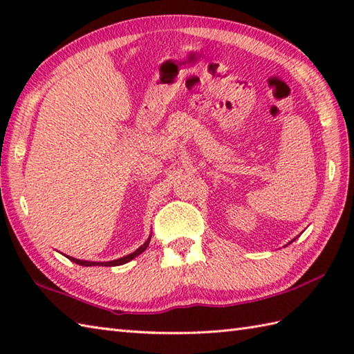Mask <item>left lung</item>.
<instances>
[{"label": "left lung", "instance_id": "left-lung-1", "mask_svg": "<svg viewBox=\"0 0 354 354\" xmlns=\"http://www.w3.org/2000/svg\"><path fill=\"white\" fill-rule=\"evenodd\" d=\"M293 240H295V239H293ZM293 240H292V242H293ZM292 242H289V243H292Z\"/></svg>", "mask_w": 354, "mask_h": 354}]
</instances>
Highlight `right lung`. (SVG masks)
Returning a JSON list of instances; mask_svg holds the SVG:
<instances>
[{
	"instance_id": "add662e5",
	"label": "right lung",
	"mask_w": 354,
	"mask_h": 354,
	"mask_svg": "<svg viewBox=\"0 0 354 354\" xmlns=\"http://www.w3.org/2000/svg\"><path fill=\"white\" fill-rule=\"evenodd\" d=\"M150 237H152V236H149V239L146 240L145 243H142V245L138 248V250H135L133 252L127 254V255H124V257H122V259H117V260H111V261H88V260L73 259V257H68V255H66V257H68L71 261L77 263V265H80V266H99V265H100V266H120V265H124V263H127V261L133 260L135 257H138V255H140L141 252H145V251L147 250V246H149Z\"/></svg>"
}]
</instances>
